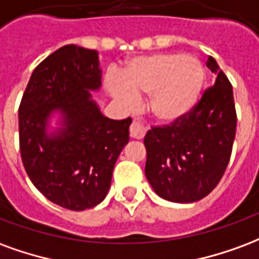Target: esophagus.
<instances>
[{"instance_id": "esophagus-1", "label": "esophagus", "mask_w": 259, "mask_h": 259, "mask_svg": "<svg viewBox=\"0 0 259 259\" xmlns=\"http://www.w3.org/2000/svg\"><path fill=\"white\" fill-rule=\"evenodd\" d=\"M146 134V128L139 121H134L130 127V135L135 139H142Z\"/></svg>"}]
</instances>
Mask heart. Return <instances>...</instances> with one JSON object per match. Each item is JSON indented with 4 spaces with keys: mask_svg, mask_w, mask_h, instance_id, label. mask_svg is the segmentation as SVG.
Listing matches in <instances>:
<instances>
[{
    "mask_svg": "<svg viewBox=\"0 0 259 259\" xmlns=\"http://www.w3.org/2000/svg\"><path fill=\"white\" fill-rule=\"evenodd\" d=\"M204 78L199 60L169 52L131 60L124 70V81L110 77L106 88L128 109L137 106L135 96H150L153 116L161 122H175L197 103Z\"/></svg>",
    "mask_w": 259,
    "mask_h": 259,
    "instance_id": "b5f03b06",
    "label": "heart"
}]
</instances>
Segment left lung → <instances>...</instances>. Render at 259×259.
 I'll return each mask as SVG.
<instances>
[{
  "instance_id": "left-lung-1",
  "label": "left lung",
  "mask_w": 259,
  "mask_h": 259,
  "mask_svg": "<svg viewBox=\"0 0 259 259\" xmlns=\"http://www.w3.org/2000/svg\"><path fill=\"white\" fill-rule=\"evenodd\" d=\"M207 67L217 74L214 85L178 121L152 127L145 137V174L154 192L174 203H193L220 184L236 135L232 84L212 56Z\"/></svg>"
}]
</instances>
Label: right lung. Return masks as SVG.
<instances>
[{
	"instance_id": "right-lung-1",
	"label": "right lung",
	"mask_w": 259,
	"mask_h": 259,
	"mask_svg": "<svg viewBox=\"0 0 259 259\" xmlns=\"http://www.w3.org/2000/svg\"><path fill=\"white\" fill-rule=\"evenodd\" d=\"M101 78L96 51L65 45L34 69L19 106V145L30 181L71 211L92 208L106 197L114 164L130 141L131 117L107 118L91 98ZM55 111L62 114V128L48 134Z\"/></svg>"
}]
</instances>
